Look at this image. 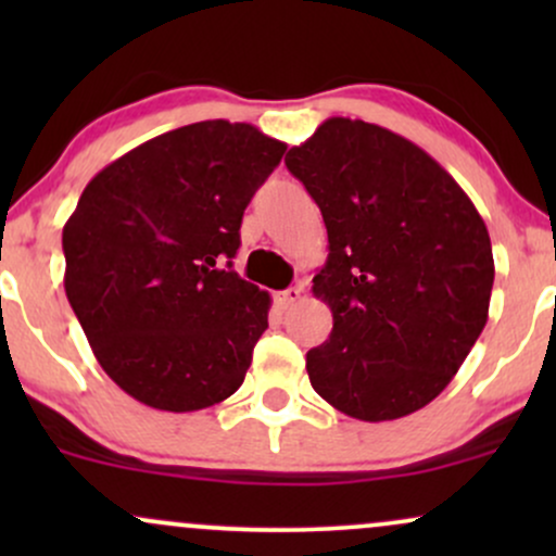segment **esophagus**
I'll return each mask as SVG.
<instances>
[{
	"label": "esophagus",
	"instance_id": "obj_1",
	"mask_svg": "<svg viewBox=\"0 0 556 556\" xmlns=\"http://www.w3.org/2000/svg\"><path fill=\"white\" fill-rule=\"evenodd\" d=\"M303 292H305V287H303V285L287 287V290L277 292V303L282 305V308H292V305H295V303H300V300H303Z\"/></svg>",
	"mask_w": 556,
	"mask_h": 556
}]
</instances>
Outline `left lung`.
<instances>
[{
    "mask_svg": "<svg viewBox=\"0 0 556 556\" xmlns=\"http://www.w3.org/2000/svg\"><path fill=\"white\" fill-rule=\"evenodd\" d=\"M285 164L329 235L314 295L334 327L305 355L311 387L350 418L410 416L486 327L489 229L450 172L387 127L329 117Z\"/></svg>",
    "mask_w": 556,
    "mask_h": 556,
    "instance_id": "1",
    "label": "left lung"
}]
</instances>
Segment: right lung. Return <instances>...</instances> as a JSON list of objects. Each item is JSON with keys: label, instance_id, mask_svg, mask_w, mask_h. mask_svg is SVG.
<instances>
[{"label": "right lung", "instance_id": "obj_1", "mask_svg": "<svg viewBox=\"0 0 556 556\" xmlns=\"http://www.w3.org/2000/svg\"><path fill=\"white\" fill-rule=\"evenodd\" d=\"M285 149L248 123L206 119L146 140L86 185L62 229L65 292L132 400L193 413L240 389L271 298L229 258Z\"/></svg>", "mask_w": 556, "mask_h": 556}]
</instances>
